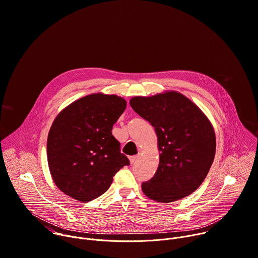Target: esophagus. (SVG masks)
I'll use <instances>...</instances> for the list:
<instances>
[{
	"instance_id": "esophagus-1",
	"label": "esophagus",
	"mask_w": 258,
	"mask_h": 258,
	"mask_svg": "<svg viewBox=\"0 0 258 258\" xmlns=\"http://www.w3.org/2000/svg\"><path fill=\"white\" fill-rule=\"evenodd\" d=\"M138 158H139V156H138V155L131 156V157H130V161H131V163H132V164H134V163L138 160Z\"/></svg>"
}]
</instances>
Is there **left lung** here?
<instances>
[{
  "label": "left lung",
  "instance_id": "left-lung-1",
  "mask_svg": "<svg viewBox=\"0 0 258 258\" xmlns=\"http://www.w3.org/2000/svg\"><path fill=\"white\" fill-rule=\"evenodd\" d=\"M133 109L154 126L160 162L142 183L144 194L160 203L183 199L200 187L216 153L214 128L202 110L177 92L134 97Z\"/></svg>",
  "mask_w": 258,
  "mask_h": 258
}]
</instances>
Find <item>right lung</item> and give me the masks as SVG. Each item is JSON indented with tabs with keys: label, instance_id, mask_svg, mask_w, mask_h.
Masks as SVG:
<instances>
[{
	"label": "right lung",
	"instance_id": "1",
	"mask_svg": "<svg viewBox=\"0 0 258 258\" xmlns=\"http://www.w3.org/2000/svg\"><path fill=\"white\" fill-rule=\"evenodd\" d=\"M125 107V100L116 95L92 94L56 116L48 133L47 160L52 179L62 192L82 203L93 201L130 165L111 133Z\"/></svg>",
	"mask_w": 258,
	"mask_h": 258
}]
</instances>
